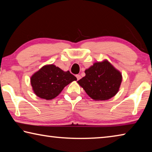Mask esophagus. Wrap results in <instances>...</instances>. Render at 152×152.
I'll return each instance as SVG.
<instances>
[{"mask_svg":"<svg viewBox=\"0 0 152 152\" xmlns=\"http://www.w3.org/2000/svg\"><path fill=\"white\" fill-rule=\"evenodd\" d=\"M76 76L77 80H79L81 78V76L80 75H78V74H77V75H76Z\"/></svg>","mask_w":152,"mask_h":152,"instance_id":"esophagus-1","label":"esophagus"}]
</instances>
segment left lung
Listing matches in <instances>:
<instances>
[{"label": "left lung", "mask_w": 152, "mask_h": 152, "mask_svg": "<svg viewBox=\"0 0 152 152\" xmlns=\"http://www.w3.org/2000/svg\"><path fill=\"white\" fill-rule=\"evenodd\" d=\"M84 72L77 82L94 101H106L119 91L122 74L108 60L95 62Z\"/></svg>", "instance_id": "1"}]
</instances>
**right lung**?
<instances>
[{
  "label": "right lung",
  "mask_w": 152,
  "mask_h": 152,
  "mask_svg": "<svg viewBox=\"0 0 152 152\" xmlns=\"http://www.w3.org/2000/svg\"><path fill=\"white\" fill-rule=\"evenodd\" d=\"M77 78L53 64L43 66L31 77L33 91L38 97L51 100L60 94L65 86Z\"/></svg>",
  "instance_id": "1"
}]
</instances>
